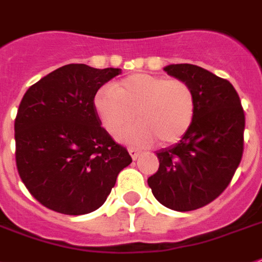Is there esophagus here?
I'll list each match as a JSON object with an SVG mask.
<instances>
[{
  "label": "esophagus",
  "instance_id": "esophagus-1",
  "mask_svg": "<svg viewBox=\"0 0 262 262\" xmlns=\"http://www.w3.org/2000/svg\"><path fill=\"white\" fill-rule=\"evenodd\" d=\"M129 155H131V158H133L134 161H136V159H138V158H139L140 152H139V151L133 150V148H131V150H129Z\"/></svg>",
  "mask_w": 262,
  "mask_h": 262
}]
</instances>
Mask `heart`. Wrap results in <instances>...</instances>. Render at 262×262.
Returning a JSON list of instances; mask_svg holds the SVG:
<instances>
[{"mask_svg": "<svg viewBox=\"0 0 262 262\" xmlns=\"http://www.w3.org/2000/svg\"><path fill=\"white\" fill-rule=\"evenodd\" d=\"M95 108L104 128L116 135L134 116L119 139L129 147L170 144L187 133L195 114V95L183 80L136 73L115 85H104L95 96Z\"/></svg>", "mask_w": 262, "mask_h": 262, "instance_id": "1", "label": "heart"}]
</instances>
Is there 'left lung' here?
I'll return each mask as SVG.
<instances>
[{"label":"left lung","mask_w":262,"mask_h":262,"mask_svg":"<svg viewBox=\"0 0 262 262\" xmlns=\"http://www.w3.org/2000/svg\"><path fill=\"white\" fill-rule=\"evenodd\" d=\"M165 71L191 87L195 114L178 143L157 151L159 168L147 183L163 206L195 210L215 200L232 181L243 158L245 115L228 80L193 64H170Z\"/></svg>","instance_id":"left-lung-1"}]
</instances>
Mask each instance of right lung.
I'll use <instances>...</instances> for the list:
<instances>
[{"label": "right lung", "mask_w": 262, "mask_h": 262, "mask_svg": "<svg viewBox=\"0 0 262 262\" xmlns=\"http://www.w3.org/2000/svg\"><path fill=\"white\" fill-rule=\"evenodd\" d=\"M120 73L68 64L24 95L14 122L17 170L29 193L51 210L95 211L133 162L100 126L94 103L99 88Z\"/></svg>", "instance_id": "obj_1"}]
</instances>
